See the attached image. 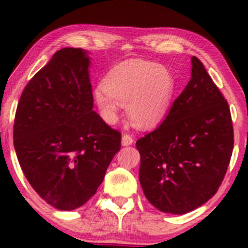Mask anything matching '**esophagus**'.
I'll return each instance as SVG.
<instances>
[{
	"mask_svg": "<svg viewBox=\"0 0 248 248\" xmlns=\"http://www.w3.org/2000/svg\"><path fill=\"white\" fill-rule=\"evenodd\" d=\"M121 143H122V145H124V147L131 145V144H133V138H132V136H129V135H124V136H122Z\"/></svg>",
	"mask_w": 248,
	"mask_h": 248,
	"instance_id": "1",
	"label": "esophagus"
}]
</instances>
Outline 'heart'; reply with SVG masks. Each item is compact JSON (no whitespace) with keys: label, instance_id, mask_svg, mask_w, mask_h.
Listing matches in <instances>:
<instances>
[{"label":"heart","instance_id":"b5f03b06","mask_svg":"<svg viewBox=\"0 0 248 248\" xmlns=\"http://www.w3.org/2000/svg\"><path fill=\"white\" fill-rule=\"evenodd\" d=\"M173 90L172 76L163 66L143 60H129L108 72L104 85L94 89L93 98L108 124H115L121 105H127L132 124L149 128L166 116Z\"/></svg>","mask_w":248,"mask_h":248}]
</instances>
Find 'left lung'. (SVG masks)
I'll return each mask as SVG.
<instances>
[{"instance_id":"1","label":"left lung","mask_w":248,"mask_h":248,"mask_svg":"<svg viewBox=\"0 0 248 248\" xmlns=\"http://www.w3.org/2000/svg\"><path fill=\"white\" fill-rule=\"evenodd\" d=\"M191 62V79L163 124L136 143L145 197L170 214L192 212L217 193L233 148L228 101L202 62Z\"/></svg>"}]
</instances>
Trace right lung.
I'll list each match as a JSON object with an SVG mask.
<instances>
[{"label":"right lung","mask_w":248,"mask_h":248,"mask_svg":"<svg viewBox=\"0 0 248 248\" xmlns=\"http://www.w3.org/2000/svg\"><path fill=\"white\" fill-rule=\"evenodd\" d=\"M90 57L82 48L57 51L22 93L13 143L30 186L60 210L82 207L95 194L121 133L93 111Z\"/></svg>","instance_id":"right-lung-1"}]
</instances>
